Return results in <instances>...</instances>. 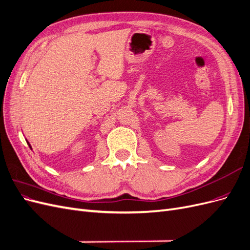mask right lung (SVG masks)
Listing matches in <instances>:
<instances>
[{"instance_id":"1","label":"right lung","mask_w":250,"mask_h":250,"mask_svg":"<svg viewBox=\"0 0 250 250\" xmlns=\"http://www.w3.org/2000/svg\"><path fill=\"white\" fill-rule=\"evenodd\" d=\"M28 145H29V147H30V148H31V146H30V144H28Z\"/></svg>"}]
</instances>
